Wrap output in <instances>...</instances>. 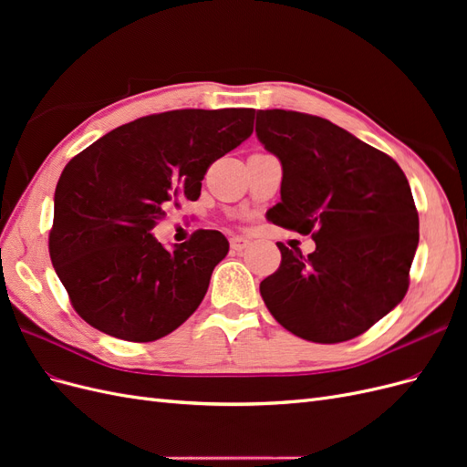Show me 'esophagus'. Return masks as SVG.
<instances>
[{
	"instance_id": "obj_1",
	"label": "esophagus",
	"mask_w": 467,
	"mask_h": 467,
	"mask_svg": "<svg viewBox=\"0 0 467 467\" xmlns=\"http://www.w3.org/2000/svg\"><path fill=\"white\" fill-rule=\"evenodd\" d=\"M247 245H249V239H245V237H232L230 239V247L234 251H244V249H247Z\"/></svg>"
}]
</instances>
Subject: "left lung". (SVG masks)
Returning <instances> with one entry per match:
<instances>
[{
    "instance_id": "obj_1",
    "label": "left lung",
    "mask_w": 467,
    "mask_h": 467,
    "mask_svg": "<svg viewBox=\"0 0 467 467\" xmlns=\"http://www.w3.org/2000/svg\"><path fill=\"white\" fill-rule=\"evenodd\" d=\"M257 138L282 163L273 223L312 234L316 251L280 249L261 282L268 312L314 343H343L368 331L409 288L419 245L411 187L389 155L321 117L257 110Z\"/></svg>"
}]
</instances>
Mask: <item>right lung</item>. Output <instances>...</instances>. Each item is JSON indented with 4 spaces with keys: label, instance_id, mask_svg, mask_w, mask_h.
<instances>
[{
    "label": "right lung",
    "instance_id": "add662e5",
    "mask_svg": "<svg viewBox=\"0 0 467 467\" xmlns=\"http://www.w3.org/2000/svg\"><path fill=\"white\" fill-rule=\"evenodd\" d=\"M255 109H181L136 119L78 153L54 192V271L91 327L132 343L175 331L201 306L230 244L196 230L167 251L151 230L196 201L208 167L247 140Z\"/></svg>",
    "mask_w": 467,
    "mask_h": 467
}]
</instances>
